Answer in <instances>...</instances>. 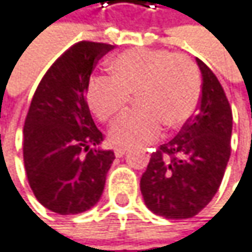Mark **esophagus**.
<instances>
[{"label":"esophagus","instance_id":"1","mask_svg":"<svg viewBox=\"0 0 252 252\" xmlns=\"http://www.w3.org/2000/svg\"><path fill=\"white\" fill-rule=\"evenodd\" d=\"M114 154H116V157H123V156L126 154V148H123V147H116V148H114Z\"/></svg>","mask_w":252,"mask_h":252}]
</instances>
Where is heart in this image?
Returning a JSON list of instances; mask_svg holds the SVG:
<instances>
[{"instance_id": "b5f03b06", "label": "heart", "mask_w": 252, "mask_h": 252, "mask_svg": "<svg viewBox=\"0 0 252 252\" xmlns=\"http://www.w3.org/2000/svg\"><path fill=\"white\" fill-rule=\"evenodd\" d=\"M111 77H94L86 102L101 122L122 114L136 95V110L122 116L110 129L114 144L133 147L156 141L163 125L179 129L193 116L202 89L196 63L182 53L136 48L117 56L108 65Z\"/></svg>"}]
</instances>
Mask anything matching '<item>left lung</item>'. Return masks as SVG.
<instances>
[{"label":"left lung","instance_id":"obj_1","mask_svg":"<svg viewBox=\"0 0 252 252\" xmlns=\"http://www.w3.org/2000/svg\"><path fill=\"white\" fill-rule=\"evenodd\" d=\"M196 63L202 73L198 113L151 154L141 178L147 207L173 220L193 217L213 199L230 157V104L210 67Z\"/></svg>","mask_w":252,"mask_h":252}]
</instances>
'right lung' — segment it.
Wrapping results in <instances>:
<instances>
[{"mask_svg":"<svg viewBox=\"0 0 252 252\" xmlns=\"http://www.w3.org/2000/svg\"><path fill=\"white\" fill-rule=\"evenodd\" d=\"M114 45L80 41L41 79L23 127V161L36 199L59 214L89 210L101 196L113 151L95 150L104 135L95 126L86 89L92 70Z\"/></svg>","mask_w":252,"mask_h":252,"instance_id":"obj_1","label":"right lung"}]
</instances>
